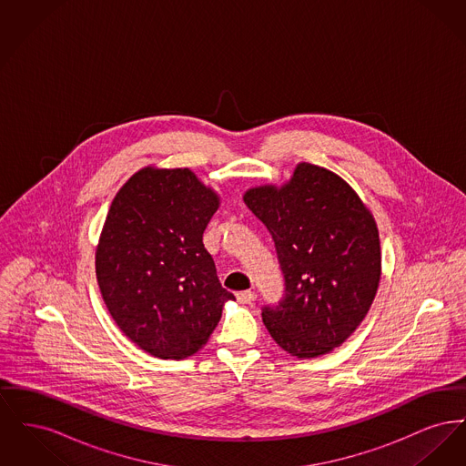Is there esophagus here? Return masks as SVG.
I'll return each mask as SVG.
<instances>
[{"label":"esophagus","instance_id":"34e87169","mask_svg":"<svg viewBox=\"0 0 466 466\" xmlns=\"http://www.w3.org/2000/svg\"><path fill=\"white\" fill-rule=\"evenodd\" d=\"M236 297H238V300H239L241 304H253L255 299H257V293L251 291V289H246V291L236 293Z\"/></svg>","mask_w":466,"mask_h":466}]
</instances>
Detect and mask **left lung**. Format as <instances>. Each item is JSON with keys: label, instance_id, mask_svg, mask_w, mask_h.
Returning a JSON list of instances; mask_svg holds the SVG:
<instances>
[{"label": "left lung", "instance_id": "obj_1", "mask_svg": "<svg viewBox=\"0 0 466 466\" xmlns=\"http://www.w3.org/2000/svg\"><path fill=\"white\" fill-rule=\"evenodd\" d=\"M246 206L270 232L285 274V297L262 319L281 350L318 358L365 319L380 281L376 218L332 171L297 164L281 187L248 188Z\"/></svg>", "mask_w": 466, "mask_h": 466}]
</instances>
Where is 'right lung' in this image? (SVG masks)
<instances>
[{"instance_id":"1","label":"right lung","mask_w":466,"mask_h":466,"mask_svg":"<svg viewBox=\"0 0 466 466\" xmlns=\"http://www.w3.org/2000/svg\"><path fill=\"white\" fill-rule=\"evenodd\" d=\"M220 196L188 167L147 166L111 202L96 278L116 327L162 360L198 353L227 300L202 234Z\"/></svg>"}]
</instances>
